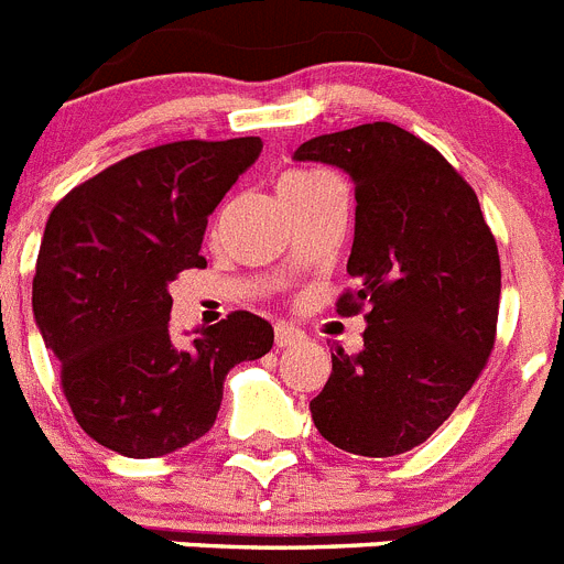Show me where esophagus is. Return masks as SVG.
<instances>
[{
	"instance_id": "1",
	"label": "esophagus",
	"mask_w": 564,
	"mask_h": 564,
	"mask_svg": "<svg viewBox=\"0 0 564 564\" xmlns=\"http://www.w3.org/2000/svg\"><path fill=\"white\" fill-rule=\"evenodd\" d=\"M273 338H276V347H293V344L305 341V333L299 330V327L288 325V322H279L273 327Z\"/></svg>"
}]
</instances>
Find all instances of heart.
Masks as SVG:
<instances>
[{
	"label": "heart",
	"mask_w": 564,
	"mask_h": 564,
	"mask_svg": "<svg viewBox=\"0 0 564 564\" xmlns=\"http://www.w3.org/2000/svg\"><path fill=\"white\" fill-rule=\"evenodd\" d=\"M313 177H322V174H316V172H291L282 183H305V181H313Z\"/></svg>",
	"instance_id": "obj_1"
}]
</instances>
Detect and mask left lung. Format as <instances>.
I'll return each instance as SVG.
<instances>
[{
  "label": "left lung",
  "mask_w": 564,
  "mask_h": 564,
  "mask_svg": "<svg viewBox=\"0 0 564 564\" xmlns=\"http://www.w3.org/2000/svg\"><path fill=\"white\" fill-rule=\"evenodd\" d=\"M293 161L341 169L356 186L347 259L356 291L336 307L367 311L364 347L356 356L336 347L313 423L352 455H403L455 412L495 347V234L446 158L395 123L318 134Z\"/></svg>",
  "instance_id": "left-lung-1"
}]
</instances>
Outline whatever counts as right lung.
Returning <instances> with one entry per match:
<instances>
[{
  "label": "right lung",
  "mask_w": 564,
  "mask_h": 564,
  "mask_svg": "<svg viewBox=\"0 0 564 564\" xmlns=\"http://www.w3.org/2000/svg\"><path fill=\"white\" fill-rule=\"evenodd\" d=\"M262 152L259 138L177 141L104 169L53 208L33 276V318L62 361L78 426L123 457H163L217 421L231 367L273 347L237 311L177 344L169 282L203 268L208 214Z\"/></svg>",
  "instance_id": "add662e5"
}]
</instances>
